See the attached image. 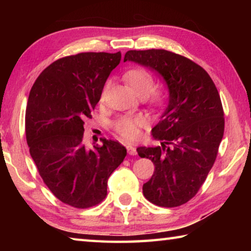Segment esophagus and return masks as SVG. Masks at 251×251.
Returning <instances> with one entry per match:
<instances>
[{
  "instance_id": "34e87169",
  "label": "esophagus",
  "mask_w": 251,
  "mask_h": 251,
  "mask_svg": "<svg viewBox=\"0 0 251 251\" xmlns=\"http://www.w3.org/2000/svg\"><path fill=\"white\" fill-rule=\"evenodd\" d=\"M126 148H127V152H128L129 155H136V154H137V151H136V148L134 146L127 145Z\"/></svg>"
}]
</instances>
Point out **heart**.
Instances as JSON below:
<instances>
[{"mask_svg": "<svg viewBox=\"0 0 251 251\" xmlns=\"http://www.w3.org/2000/svg\"><path fill=\"white\" fill-rule=\"evenodd\" d=\"M124 78L129 86L133 88L134 92L141 97H146L150 94L151 104L155 106H160L164 104L166 100L165 93L160 90H154V77L150 72L144 69H134L126 72ZM110 82L107 80L101 88L100 100L103 103L109 92ZM145 118L141 115H123L117 118L113 123V129L121 137L127 139V141H134L138 137L139 128L145 126Z\"/></svg>", "mask_w": 251, "mask_h": 251, "instance_id": "obj_1", "label": "heart"}]
</instances>
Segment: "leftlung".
I'll list each match as a JSON object with an SVG mask.
<instances>
[{"label":"left lung","mask_w":251,"mask_h":251,"mask_svg":"<svg viewBox=\"0 0 251 251\" xmlns=\"http://www.w3.org/2000/svg\"><path fill=\"white\" fill-rule=\"evenodd\" d=\"M126 61L156 71L169 91L167 108L151 129L160 146L137 148L138 155L155 166L154 175L143 186L144 196L160 207L184 205L205 182L224 136L217 87L201 66L166 50H128Z\"/></svg>","instance_id":"obj_1"}]
</instances>
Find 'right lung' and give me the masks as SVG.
Returning a JSON list of instances; mask_svg holds the SVG:
<instances>
[{"label":"right lung","mask_w":251,"mask_h":251,"mask_svg":"<svg viewBox=\"0 0 251 251\" xmlns=\"http://www.w3.org/2000/svg\"><path fill=\"white\" fill-rule=\"evenodd\" d=\"M121 58V52L62 57L42 72L29 92L25 115L29 154L54 196L79 209L104 201L108 177L127 154L112 139L91 150L83 143L84 122L92 118Z\"/></svg>","instance_id":"add662e5"}]
</instances>
